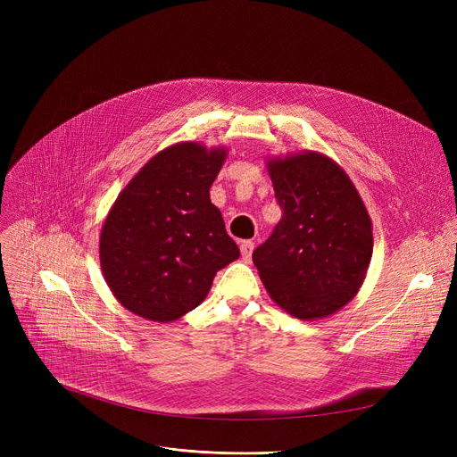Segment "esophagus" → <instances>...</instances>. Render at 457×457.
<instances>
[{
	"label": "esophagus",
	"instance_id": "esophagus-1",
	"mask_svg": "<svg viewBox=\"0 0 457 457\" xmlns=\"http://www.w3.org/2000/svg\"><path fill=\"white\" fill-rule=\"evenodd\" d=\"M252 252H253V241H243L241 243V253L246 261L252 257Z\"/></svg>",
	"mask_w": 457,
	"mask_h": 457
}]
</instances>
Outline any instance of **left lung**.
I'll return each instance as SVG.
<instances>
[{"mask_svg": "<svg viewBox=\"0 0 457 457\" xmlns=\"http://www.w3.org/2000/svg\"><path fill=\"white\" fill-rule=\"evenodd\" d=\"M281 220L253 250L272 300L315 320L333 315L361 287L372 257V224L343 168L305 152L269 162Z\"/></svg>", "mask_w": 457, "mask_h": 457, "instance_id": "left-lung-1", "label": "left lung"}]
</instances>
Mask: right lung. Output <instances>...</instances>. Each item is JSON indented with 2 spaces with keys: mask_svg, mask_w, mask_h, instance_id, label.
<instances>
[{
  "mask_svg": "<svg viewBox=\"0 0 457 457\" xmlns=\"http://www.w3.org/2000/svg\"><path fill=\"white\" fill-rule=\"evenodd\" d=\"M226 150L181 142L152 157L120 192L100 237L102 270L131 313L170 322L198 307L241 252L209 188Z\"/></svg>",
  "mask_w": 457,
  "mask_h": 457,
  "instance_id": "obj_1",
  "label": "right lung"
}]
</instances>
